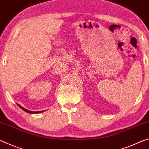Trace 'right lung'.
<instances>
[{"label": "right lung", "instance_id": "right-lung-1", "mask_svg": "<svg viewBox=\"0 0 149 149\" xmlns=\"http://www.w3.org/2000/svg\"><path fill=\"white\" fill-rule=\"evenodd\" d=\"M17 105H18V106H19L20 108L22 109L23 111H24L27 112V113H31V114H37V113H42V112L44 111H29V110L26 109L22 107V106L20 105H18V104H17Z\"/></svg>", "mask_w": 149, "mask_h": 149}]
</instances>
